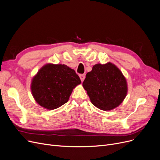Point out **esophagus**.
I'll return each instance as SVG.
<instances>
[{"label": "esophagus", "mask_w": 160, "mask_h": 160, "mask_svg": "<svg viewBox=\"0 0 160 160\" xmlns=\"http://www.w3.org/2000/svg\"><path fill=\"white\" fill-rule=\"evenodd\" d=\"M80 78L82 82H83L84 80L85 79V75L84 74H80Z\"/></svg>", "instance_id": "1"}]
</instances>
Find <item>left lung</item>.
Masks as SVG:
<instances>
[{
    "mask_svg": "<svg viewBox=\"0 0 160 160\" xmlns=\"http://www.w3.org/2000/svg\"><path fill=\"white\" fill-rule=\"evenodd\" d=\"M92 104L100 110L110 111L119 106L128 93L125 76L112 62L94 65L82 83Z\"/></svg>",
    "mask_w": 160,
    "mask_h": 160,
    "instance_id": "8db88e82",
    "label": "left lung"
}]
</instances>
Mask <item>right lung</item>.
<instances>
[{"label":"right lung","instance_id":"1","mask_svg":"<svg viewBox=\"0 0 160 160\" xmlns=\"http://www.w3.org/2000/svg\"><path fill=\"white\" fill-rule=\"evenodd\" d=\"M80 83L79 76L70 67L48 63L33 77L30 89L40 106L52 110L68 102L73 89Z\"/></svg>","mask_w":160,"mask_h":160}]
</instances>
